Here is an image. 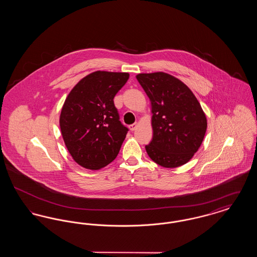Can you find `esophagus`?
I'll use <instances>...</instances> for the list:
<instances>
[{"instance_id": "esophagus-1", "label": "esophagus", "mask_w": 257, "mask_h": 257, "mask_svg": "<svg viewBox=\"0 0 257 257\" xmlns=\"http://www.w3.org/2000/svg\"><path fill=\"white\" fill-rule=\"evenodd\" d=\"M137 127H138V123L135 122L129 126V129H130L131 131H135V130L137 129Z\"/></svg>"}]
</instances>
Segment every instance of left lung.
Instances as JSON below:
<instances>
[{
	"label": "left lung",
	"instance_id": "1",
	"mask_svg": "<svg viewBox=\"0 0 257 257\" xmlns=\"http://www.w3.org/2000/svg\"><path fill=\"white\" fill-rule=\"evenodd\" d=\"M151 104L153 138L146 146L150 159L177 168L193 158L207 129V119L192 90L165 72L138 74Z\"/></svg>",
	"mask_w": 257,
	"mask_h": 257
}]
</instances>
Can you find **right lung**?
<instances>
[{"instance_id":"right-lung-1","label":"right lung","mask_w":257,"mask_h":257,"mask_svg":"<svg viewBox=\"0 0 257 257\" xmlns=\"http://www.w3.org/2000/svg\"><path fill=\"white\" fill-rule=\"evenodd\" d=\"M128 79L126 72L95 71L79 81L65 99L61 135L81 167L97 171L116 158L128 128L119 121L113 98Z\"/></svg>"}]
</instances>
